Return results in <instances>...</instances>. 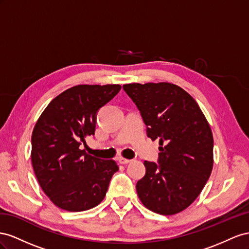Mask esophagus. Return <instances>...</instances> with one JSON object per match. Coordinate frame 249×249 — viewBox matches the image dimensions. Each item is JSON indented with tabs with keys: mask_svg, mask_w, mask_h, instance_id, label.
Here are the masks:
<instances>
[{
	"mask_svg": "<svg viewBox=\"0 0 249 249\" xmlns=\"http://www.w3.org/2000/svg\"><path fill=\"white\" fill-rule=\"evenodd\" d=\"M119 161H120V164L127 165V164H129V162H131V160L124 159V158H120V159H119Z\"/></svg>",
	"mask_w": 249,
	"mask_h": 249,
	"instance_id": "obj_1",
	"label": "esophagus"
}]
</instances>
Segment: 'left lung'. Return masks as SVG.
I'll return each instance as SVG.
<instances>
[{"label": "left lung", "mask_w": 249, "mask_h": 249, "mask_svg": "<svg viewBox=\"0 0 249 249\" xmlns=\"http://www.w3.org/2000/svg\"><path fill=\"white\" fill-rule=\"evenodd\" d=\"M123 89L141 111L147 136L159 139V164L144 161L140 200L160 215L182 212L199 196L212 173L214 140L199 105L169 82L129 83Z\"/></svg>", "instance_id": "obj_1"}]
</instances>
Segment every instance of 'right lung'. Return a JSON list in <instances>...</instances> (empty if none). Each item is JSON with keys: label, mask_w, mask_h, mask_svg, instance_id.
<instances>
[{"label": "right lung", "mask_w": 249, "mask_h": 249, "mask_svg": "<svg viewBox=\"0 0 249 249\" xmlns=\"http://www.w3.org/2000/svg\"><path fill=\"white\" fill-rule=\"evenodd\" d=\"M120 89L119 84L76 85L54 98L38 118L31 161L40 188L56 207L82 212L104 199L117 162L91 156L79 146L95 134L99 108Z\"/></svg>", "instance_id": "obj_1"}]
</instances>
